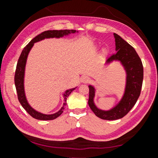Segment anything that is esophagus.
<instances>
[{
    "mask_svg": "<svg viewBox=\"0 0 158 158\" xmlns=\"http://www.w3.org/2000/svg\"><path fill=\"white\" fill-rule=\"evenodd\" d=\"M90 81V78L86 76L83 77L81 78V82L83 84H88Z\"/></svg>",
    "mask_w": 158,
    "mask_h": 158,
    "instance_id": "obj_1",
    "label": "esophagus"
}]
</instances>
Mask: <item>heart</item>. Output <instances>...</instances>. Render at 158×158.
Here are the masks:
<instances>
[{
    "label": "heart",
    "mask_w": 158,
    "mask_h": 158,
    "mask_svg": "<svg viewBox=\"0 0 158 158\" xmlns=\"http://www.w3.org/2000/svg\"><path fill=\"white\" fill-rule=\"evenodd\" d=\"M98 47H95L94 49H93V52H94L95 53H96V52H98ZM106 53H107V51H106V49H104V50H103V52H102V53H103V54H106Z\"/></svg>",
    "instance_id": "b5f03b06"
}]
</instances>
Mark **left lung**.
<instances>
[{
	"instance_id": "1",
	"label": "left lung",
	"mask_w": 158,
	"mask_h": 158,
	"mask_svg": "<svg viewBox=\"0 0 158 158\" xmlns=\"http://www.w3.org/2000/svg\"><path fill=\"white\" fill-rule=\"evenodd\" d=\"M114 36L116 53L106 60L105 65H109L114 61H118L123 67L126 74L123 95L114 107L103 110L95 104V86L89 85V105L90 109L100 118L108 121L122 118L132 109L140 95L143 78V65L137 52L118 35L114 33Z\"/></svg>"
}]
</instances>
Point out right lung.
I'll return each instance as SVG.
<instances>
[{
    "label": "right lung",
    "mask_w": 158,
    "mask_h": 158,
    "mask_svg": "<svg viewBox=\"0 0 158 158\" xmlns=\"http://www.w3.org/2000/svg\"><path fill=\"white\" fill-rule=\"evenodd\" d=\"M79 31H76L75 30H53V31H47L43 33L39 34L35 37L26 46L23 48V49L21 52L19 58L17 68L15 71V84L16 90H17L18 99L19 102L21 103V106H23V109L31 115V116L37 120H41V121H50V120H53L56 118L58 116H60L64 111L65 106L67 105V98L68 97L69 94L73 91V90L77 89V87L66 90L63 93V106L60 108L59 111L56 112L54 114H45L41 112L37 111L35 109H33L32 106L29 105L28 102L26 98L25 89H24V77H25V69L26 61H27L28 56L29 52H31L33 45L36 42L43 40L44 39H49V38H60L64 36H68L72 33H78Z\"/></svg>",
    "instance_id": "add662e5"
}]
</instances>
